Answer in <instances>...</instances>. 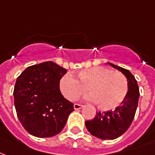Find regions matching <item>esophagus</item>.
<instances>
[{"instance_id":"1","label":"esophagus","mask_w":155,"mask_h":155,"mask_svg":"<svg viewBox=\"0 0 155 155\" xmlns=\"http://www.w3.org/2000/svg\"><path fill=\"white\" fill-rule=\"evenodd\" d=\"M73 106H74V109H76V110L82 109V105L80 104H74V105H73Z\"/></svg>"}]
</instances>
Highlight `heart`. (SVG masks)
I'll list each match as a JSON object with an SVG mask.
<instances>
[{
	"instance_id": "1",
	"label": "heart",
	"mask_w": 155,
	"mask_h": 155,
	"mask_svg": "<svg viewBox=\"0 0 155 155\" xmlns=\"http://www.w3.org/2000/svg\"><path fill=\"white\" fill-rule=\"evenodd\" d=\"M76 77L67 73L61 78L60 88L69 101H76L87 91V99L97 103L101 109H115L123 102L127 93V82L118 72L104 67H93L79 72Z\"/></svg>"
}]
</instances>
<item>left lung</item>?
Here are the masks:
<instances>
[{
    "instance_id": "8db88e82",
    "label": "left lung",
    "mask_w": 155,
    "mask_h": 155,
    "mask_svg": "<svg viewBox=\"0 0 155 155\" xmlns=\"http://www.w3.org/2000/svg\"><path fill=\"white\" fill-rule=\"evenodd\" d=\"M109 64L126 77L128 91L120 106L116 107L114 111L96 112L93 119L86 121L88 131L102 140L116 139L129 128L134 119L140 95L137 80L131 72L110 63Z\"/></svg>"
}]
</instances>
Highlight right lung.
Returning a JSON list of instances; mask_svg holds the SVG:
<instances>
[{
  "label": "right lung",
  "instance_id": "1",
  "mask_svg": "<svg viewBox=\"0 0 155 155\" xmlns=\"http://www.w3.org/2000/svg\"><path fill=\"white\" fill-rule=\"evenodd\" d=\"M67 70L47 61L28 68L16 80L15 106L21 124L28 133L51 137L64 127L73 104L63 96L60 81Z\"/></svg>",
  "mask_w": 155,
  "mask_h": 155
}]
</instances>
